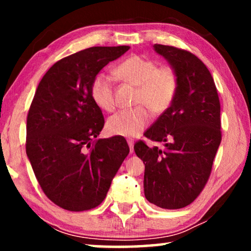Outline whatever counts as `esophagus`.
I'll use <instances>...</instances> for the list:
<instances>
[{
    "instance_id": "1",
    "label": "esophagus",
    "mask_w": 251,
    "mask_h": 251,
    "mask_svg": "<svg viewBox=\"0 0 251 251\" xmlns=\"http://www.w3.org/2000/svg\"><path fill=\"white\" fill-rule=\"evenodd\" d=\"M128 144H129V147H130V153H133V139L129 138Z\"/></svg>"
}]
</instances>
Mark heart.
<instances>
[{"instance_id": "b5f03b06", "label": "heart", "mask_w": 251, "mask_h": 251, "mask_svg": "<svg viewBox=\"0 0 251 251\" xmlns=\"http://www.w3.org/2000/svg\"><path fill=\"white\" fill-rule=\"evenodd\" d=\"M115 75L137 87L133 104L140 105L128 111L118 112L108 119L107 130L119 136L135 137L142 133L151 120L146 107L154 114H162L174 102L179 85V77L174 67H159L156 61L137 54L121 61L115 68ZM91 97L102 111L112 112L115 108L111 75L100 73L94 78Z\"/></svg>"}]
</instances>
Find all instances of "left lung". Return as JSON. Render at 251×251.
Returning <instances> with one entry per match:
<instances>
[{"label": "left lung", "mask_w": 251, "mask_h": 251, "mask_svg": "<svg viewBox=\"0 0 251 251\" xmlns=\"http://www.w3.org/2000/svg\"><path fill=\"white\" fill-rule=\"evenodd\" d=\"M179 77L175 100L144 133L164 149L138 140L133 150L145 164L144 193L163 209L191 204L210 177L222 140L221 102L207 66L190 51L154 44Z\"/></svg>", "instance_id": "left-lung-1"}]
</instances>
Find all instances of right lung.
<instances>
[{
    "label": "right lung",
    "mask_w": 251,
    "mask_h": 251,
    "mask_svg": "<svg viewBox=\"0 0 251 251\" xmlns=\"http://www.w3.org/2000/svg\"><path fill=\"white\" fill-rule=\"evenodd\" d=\"M129 49L92 47L65 57L44 74L34 95L26 153L44 194L65 210L98 207L130 152L125 137L97 138L105 120L91 97L99 71Z\"/></svg>",
    "instance_id": "obj_1"
}]
</instances>
